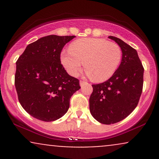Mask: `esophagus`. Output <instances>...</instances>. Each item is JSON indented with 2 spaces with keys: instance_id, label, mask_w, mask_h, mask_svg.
<instances>
[{
  "instance_id": "esophagus-1",
  "label": "esophagus",
  "mask_w": 159,
  "mask_h": 159,
  "mask_svg": "<svg viewBox=\"0 0 159 159\" xmlns=\"http://www.w3.org/2000/svg\"><path fill=\"white\" fill-rule=\"evenodd\" d=\"M86 83H87V82L83 81V80H81V81H80V85H81V87H83V86Z\"/></svg>"
}]
</instances>
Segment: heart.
<instances>
[{"label": "heart", "instance_id": "heart-1", "mask_svg": "<svg viewBox=\"0 0 159 159\" xmlns=\"http://www.w3.org/2000/svg\"><path fill=\"white\" fill-rule=\"evenodd\" d=\"M122 50L116 43L100 38H83L69 45L61 54V62L70 75H78L85 61L87 73L96 81L109 79L117 70Z\"/></svg>", "mask_w": 159, "mask_h": 159}]
</instances>
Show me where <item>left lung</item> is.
Listing matches in <instances>:
<instances>
[{
	"label": "left lung",
	"mask_w": 159,
	"mask_h": 159,
	"mask_svg": "<svg viewBox=\"0 0 159 159\" xmlns=\"http://www.w3.org/2000/svg\"><path fill=\"white\" fill-rule=\"evenodd\" d=\"M114 40L123 52L117 70L106 81L93 84L90 111L97 121L110 125L127 117L137 107L143 90V66L138 52L123 40Z\"/></svg>",
	"instance_id": "left-lung-1"
}]
</instances>
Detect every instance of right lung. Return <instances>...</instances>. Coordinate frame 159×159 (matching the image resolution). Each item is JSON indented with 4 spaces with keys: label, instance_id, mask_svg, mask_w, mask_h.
<instances>
[{
    "label": "right lung",
    "instance_id": "add662e5",
    "mask_svg": "<svg viewBox=\"0 0 159 159\" xmlns=\"http://www.w3.org/2000/svg\"><path fill=\"white\" fill-rule=\"evenodd\" d=\"M75 36L49 35L27 46L16 61L15 86L18 98L29 114L52 122L68 111L71 96L81 88L61 64L64 45Z\"/></svg>",
    "mask_w": 159,
    "mask_h": 159
}]
</instances>
